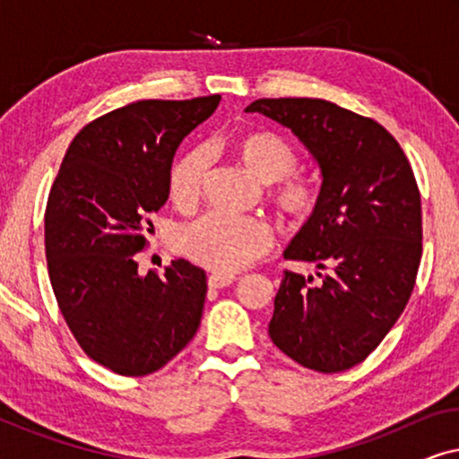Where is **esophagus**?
Returning <instances> with one entry per match:
<instances>
[{"mask_svg": "<svg viewBox=\"0 0 459 459\" xmlns=\"http://www.w3.org/2000/svg\"><path fill=\"white\" fill-rule=\"evenodd\" d=\"M234 280H236L234 275L212 273V275H209V286H211V288H225V286H230Z\"/></svg>", "mask_w": 459, "mask_h": 459, "instance_id": "esophagus-1", "label": "esophagus"}]
</instances>
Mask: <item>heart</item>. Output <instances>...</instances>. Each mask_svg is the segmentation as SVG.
<instances>
[{
  "label": "heart",
  "instance_id": "obj_1",
  "mask_svg": "<svg viewBox=\"0 0 459 459\" xmlns=\"http://www.w3.org/2000/svg\"><path fill=\"white\" fill-rule=\"evenodd\" d=\"M234 150L242 165L261 181H275L272 196L278 209L294 221H305L316 211V187L303 175L290 173L297 152L284 137L272 131H253L238 137ZM209 171V152L194 148L175 160L169 192L179 206H190L203 190ZM272 244L267 223L256 217L209 211L181 225L173 236L179 255L217 273H234L247 267Z\"/></svg>",
  "mask_w": 459,
  "mask_h": 459
}]
</instances>
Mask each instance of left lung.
Segmentation results:
<instances>
[{
	"mask_svg": "<svg viewBox=\"0 0 459 459\" xmlns=\"http://www.w3.org/2000/svg\"><path fill=\"white\" fill-rule=\"evenodd\" d=\"M247 112L292 129L322 171L316 211L284 256L324 273L286 269L269 336L300 366L344 372L378 347L416 286L422 204L411 165L380 123L328 100L263 98Z\"/></svg>",
	"mask_w": 459,
	"mask_h": 459,
	"instance_id": "8db88e82",
	"label": "left lung"
}]
</instances>
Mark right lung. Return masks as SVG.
<instances>
[{
  "instance_id": "add662e5",
  "label": "right lung",
  "mask_w": 459,
  "mask_h": 459,
  "mask_svg": "<svg viewBox=\"0 0 459 459\" xmlns=\"http://www.w3.org/2000/svg\"><path fill=\"white\" fill-rule=\"evenodd\" d=\"M221 96L140 100L87 123L68 146L46 206L49 281L79 347L121 376L167 366L196 334L204 269L178 259L137 272L150 215L169 198L181 140Z\"/></svg>"
}]
</instances>
